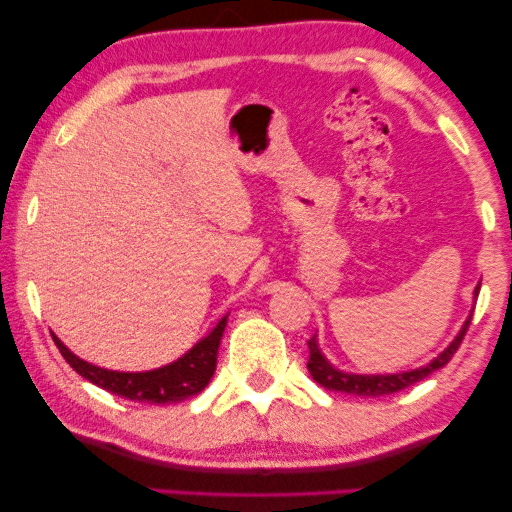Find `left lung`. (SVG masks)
<instances>
[{"mask_svg": "<svg viewBox=\"0 0 512 512\" xmlns=\"http://www.w3.org/2000/svg\"><path fill=\"white\" fill-rule=\"evenodd\" d=\"M480 286H475V298H478ZM473 312L468 314V319L461 326V331L457 333L450 345H447L443 352H440L436 359H431L426 366H419L415 370H403V373H391V375H356V373H345V370L335 368L331 361L326 359L324 352H321L317 335L307 342L310 347V361H307V370L314 377V382H319L321 387L331 389V391H340V394H352V396H387L394 394V391H401L405 387H412V384L422 382L424 377H429L431 373H436L438 368H443L447 361L452 359L454 352H457L461 340L468 331V324H471Z\"/></svg>", "mask_w": 512, "mask_h": 512, "instance_id": "1", "label": "left lung"}]
</instances>
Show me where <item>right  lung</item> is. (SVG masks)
<instances>
[{"instance_id":"add662e5","label":"right lung","mask_w":512,"mask_h":512,"mask_svg":"<svg viewBox=\"0 0 512 512\" xmlns=\"http://www.w3.org/2000/svg\"><path fill=\"white\" fill-rule=\"evenodd\" d=\"M228 314L209 331L205 338L195 342L181 359L167 363L163 368L144 370V373H123V370H107L93 363L83 361L74 352H69L58 335L53 333V342L58 345L60 354L81 377L97 387L107 389L109 394L130 398L137 403H179L186 398L198 396L207 387L209 380L214 377L216 370V354L223 338V328H226Z\"/></svg>"}]
</instances>
